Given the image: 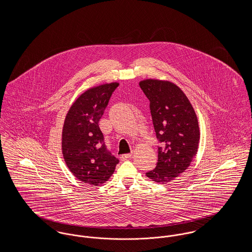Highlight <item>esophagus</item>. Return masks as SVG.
<instances>
[{"instance_id": "1", "label": "esophagus", "mask_w": 252, "mask_h": 252, "mask_svg": "<svg viewBox=\"0 0 252 252\" xmlns=\"http://www.w3.org/2000/svg\"><path fill=\"white\" fill-rule=\"evenodd\" d=\"M132 156V153H128V154H124L120 157L121 160H126L127 158H129Z\"/></svg>"}]
</instances>
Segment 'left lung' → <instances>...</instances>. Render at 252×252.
Here are the masks:
<instances>
[{"label": "left lung", "instance_id": "8db88e82", "mask_svg": "<svg viewBox=\"0 0 252 252\" xmlns=\"http://www.w3.org/2000/svg\"><path fill=\"white\" fill-rule=\"evenodd\" d=\"M140 87L150 101L158 146L155 169L145 175L158 183L176 179L190 166L196 155L200 132L197 117L187 96L177 85L145 79Z\"/></svg>", "mask_w": 252, "mask_h": 252}]
</instances>
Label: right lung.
<instances>
[{
  "label": "right lung",
  "instance_id": "obj_1",
  "mask_svg": "<svg viewBox=\"0 0 252 252\" xmlns=\"http://www.w3.org/2000/svg\"><path fill=\"white\" fill-rule=\"evenodd\" d=\"M118 86L114 82L89 89L75 100L64 121V160L76 179L90 185L97 186L107 181L119 162L107 149L98 125Z\"/></svg>",
  "mask_w": 252,
  "mask_h": 252
}]
</instances>
